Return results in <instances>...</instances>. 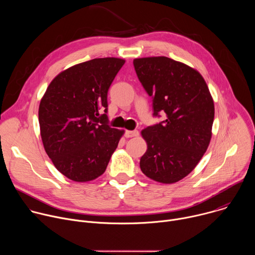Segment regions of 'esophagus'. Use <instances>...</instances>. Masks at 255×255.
Returning <instances> with one entry per match:
<instances>
[{
  "label": "esophagus",
  "instance_id": "34e87169",
  "mask_svg": "<svg viewBox=\"0 0 255 255\" xmlns=\"http://www.w3.org/2000/svg\"><path fill=\"white\" fill-rule=\"evenodd\" d=\"M138 135H139V132H138L137 130H133V131H131V130H127V131L125 132V136H126L127 138L136 137V136H138Z\"/></svg>",
  "mask_w": 255,
  "mask_h": 255
}]
</instances>
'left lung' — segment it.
Wrapping results in <instances>:
<instances>
[{
    "mask_svg": "<svg viewBox=\"0 0 255 255\" xmlns=\"http://www.w3.org/2000/svg\"><path fill=\"white\" fill-rule=\"evenodd\" d=\"M137 77L153 99V116L166 119L141 131L147 150L140 168L161 184L187 176L206 152L212 137L214 101L195 68L165 56L135 58Z\"/></svg>",
    "mask_w": 255,
    "mask_h": 255,
    "instance_id": "obj_1",
    "label": "left lung"
}]
</instances>
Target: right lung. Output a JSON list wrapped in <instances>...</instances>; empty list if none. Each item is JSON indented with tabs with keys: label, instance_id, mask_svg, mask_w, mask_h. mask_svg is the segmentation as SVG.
Segmentation results:
<instances>
[{
	"label": "right lung",
	"instance_id": "obj_1",
	"mask_svg": "<svg viewBox=\"0 0 255 255\" xmlns=\"http://www.w3.org/2000/svg\"><path fill=\"white\" fill-rule=\"evenodd\" d=\"M124 63L105 57L71 66L52 80L40 101L44 149L56 169L71 180L86 183L102 175L124 134L108 125L106 114L109 88Z\"/></svg>",
	"mask_w": 255,
	"mask_h": 255
}]
</instances>
